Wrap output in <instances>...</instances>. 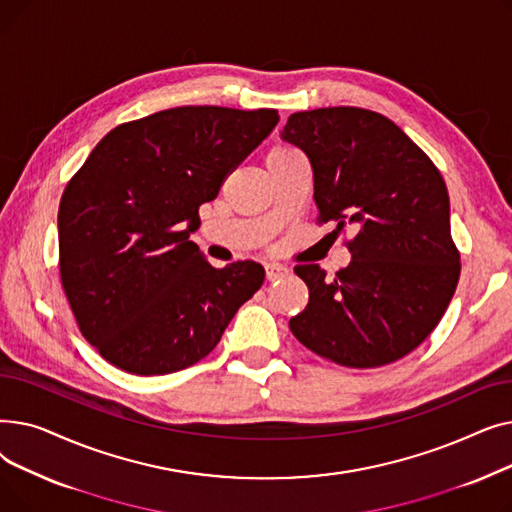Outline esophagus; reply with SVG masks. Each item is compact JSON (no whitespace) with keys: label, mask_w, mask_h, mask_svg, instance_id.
<instances>
[{"label":"esophagus","mask_w":512,"mask_h":512,"mask_svg":"<svg viewBox=\"0 0 512 512\" xmlns=\"http://www.w3.org/2000/svg\"><path fill=\"white\" fill-rule=\"evenodd\" d=\"M288 274V267H284V265H278V263H267L265 265V278L267 280H278V278H282V276H286Z\"/></svg>","instance_id":"34e87169"}]
</instances>
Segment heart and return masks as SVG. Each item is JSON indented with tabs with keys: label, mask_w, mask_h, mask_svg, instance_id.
Wrapping results in <instances>:
<instances>
[{
	"label": "heart",
	"mask_w": 512,
	"mask_h": 512,
	"mask_svg": "<svg viewBox=\"0 0 512 512\" xmlns=\"http://www.w3.org/2000/svg\"><path fill=\"white\" fill-rule=\"evenodd\" d=\"M294 155H301V153L297 149L288 147V145H278V147H274L270 151V155H267V161H272V159H288V157H294Z\"/></svg>",
	"instance_id": "heart-1"
}]
</instances>
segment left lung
I'll return each instance as SVG.
<instances>
[{
	"instance_id": "left-lung-1",
	"label": "left lung",
	"mask_w": 512,
	"mask_h": 512,
	"mask_svg": "<svg viewBox=\"0 0 512 512\" xmlns=\"http://www.w3.org/2000/svg\"><path fill=\"white\" fill-rule=\"evenodd\" d=\"M282 141L311 161L317 222L355 232L353 259L334 280L315 263L294 267L309 303L290 319L292 334L344 367L409 355L438 326L461 276L442 174L392 120L361 107L292 114Z\"/></svg>"
}]
</instances>
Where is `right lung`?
Masks as SVG:
<instances>
[{
    "label": "right lung",
    "instance_id": "right-lung-1",
    "mask_svg": "<svg viewBox=\"0 0 512 512\" xmlns=\"http://www.w3.org/2000/svg\"><path fill=\"white\" fill-rule=\"evenodd\" d=\"M276 110L184 105L116 126L68 182L58 211L62 286L83 336L134 375L207 357L265 270L209 265L199 207L274 130Z\"/></svg>",
    "mask_w": 512,
    "mask_h": 512
}]
</instances>
